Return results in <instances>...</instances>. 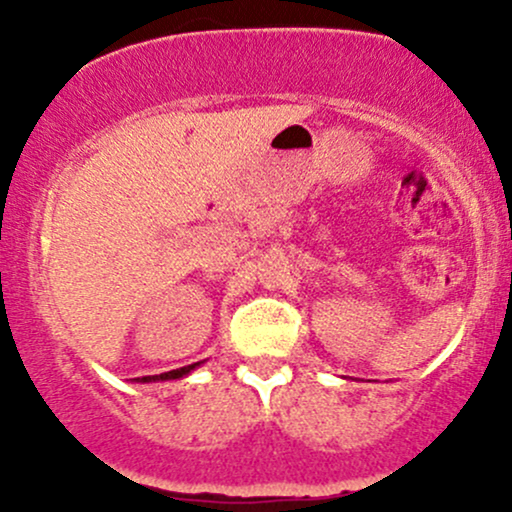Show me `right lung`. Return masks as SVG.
Segmentation results:
<instances>
[{
    "label": "right lung",
    "mask_w": 512,
    "mask_h": 512,
    "mask_svg": "<svg viewBox=\"0 0 512 512\" xmlns=\"http://www.w3.org/2000/svg\"><path fill=\"white\" fill-rule=\"evenodd\" d=\"M199 363H192V366H185V368H178V370H168V373H161V375H144V378H137V383H154V380H175V378H182V375H187L190 370H195Z\"/></svg>",
    "instance_id": "1"
}]
</instances>
